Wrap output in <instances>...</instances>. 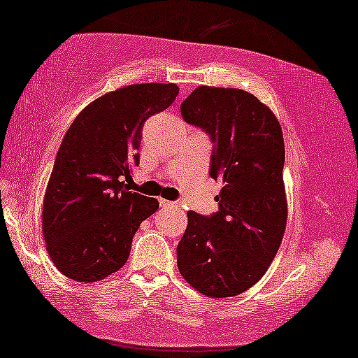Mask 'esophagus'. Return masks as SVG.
I'll list each match as a JSON object with an SVG mask.
<instances>
[{
    "label": "esophagus",
    "instance_id": "esophagus-1",
    "mask_svg": "<svg viewBox=\"0 0 358 358\" xmlns=\"http://www.w3.org/2000/svg\"><path fill=\"white\" fill-rule=\"evenodd\" d=\"M160 205H162V208H176V203L163 200V198H160Z\"/></svg>",
    "mask_w": 358,
    "mask_h": 358
}]
</instances>
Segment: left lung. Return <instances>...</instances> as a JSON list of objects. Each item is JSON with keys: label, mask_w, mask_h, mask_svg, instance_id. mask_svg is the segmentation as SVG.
<instances>
[{"label": "left lung", "mask_w": 358, "mask_h": 358, "mask_svg": "<svg viewBox=\"0 0 358 358\" xmlns=\"http://www.w3.org/2000/svg\"><path fill=\"white\" fill-rule=\"evenodd\" d=\"M180 115L216 144L210 174L222 189L211 217L187 213L178 267L198 293L232 298L264 277L287 229L282 126L266 103L236 87L198 86Z\"/></svg>", "instance_id": "8db88e82"}]
</instances>
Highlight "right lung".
<instances>
[{"label": "right lung", "mask_w": 358, "mask_h": 358, "mask_svg": "<svg viewBox=\"0 0 358 358\" xmlns=\"http://www.w3.org/2000/svg\"><path fill=\"white\" fill-rule=\"evenodd\" d=\"M174 83L129 85L86 106L65 134L43 201V238L60 273L92 283L128 261L133 236L158 210L128 192L144 122L176 101Z\"/></svg>", "instance_id": "1"}]
</instances>
